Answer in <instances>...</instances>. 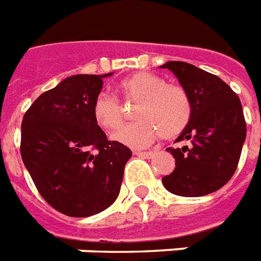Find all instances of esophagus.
Here are the masks:
<instances>
[{
	"label": "esophagus",
	"mask_w": 261,
	"mask_h": 261,
	"mask_svg": "<svg viewBox=\"0 0 261 261\" xmlns=\"http://www.w3.org/2000/svg\"><path fill=\"white\" fill-rule=\"evenodd\" d=\"M135 154L138 156H143V158H151V156H154V151H135Z\"/></svg>",
	"instance_id": "34e87169"
}]
</instances>
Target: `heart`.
Instances as JSON below:
<instances>
[{
	"instance_id": "b5f03b06",
	"label": "heart",
	"mask_w": 261,
	"mask_h": 261,
	"mask_svg": "<svg viewBox=\"0 0 261 261\" xmlns=\"http://www.w3.org/2000/svg\"><path fill=\"white\" fill-rule=\"evenodd\" d=\"M125 101H138L133 115L136 122L122 126L113 135L115 142L132 148L148 147L160 135L173 139L183 133L193 117V101L181 85L165 82L154 72L138 71L118 84ZM95 122L106 132L119 128L122 123V105L117 97L100 92L92 105Z\"/></svg>"
}]
</instances>
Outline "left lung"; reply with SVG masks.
I'll list each match as a JSON object with an SVG mask.
<instances>
[{"label":"left lung","mask_w":261,"mask_h":261,"mask_svg":"<svg viewBox=\"0 0 261 261\" xmlns=\"http://www.w3.org/2000/svg\"><path fill=\"white\" fill-rule=\"evenodd\" d=\"M162 68L175 74L193 101V117L176 142L191 144L168 147L176 168L162 177L169 193L201 197L215 193L232 177L246 138L238 95L220 78L186 62H168Z\"/></svg>","instance_id":"8db88e82"}]
</instances>
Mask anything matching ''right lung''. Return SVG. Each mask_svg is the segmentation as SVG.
Masks as SVG:
<instances>
[{"label": "right lung", "mask_w": 261, "mask_h": 261, "mask_svg": "<svg viewBox=\"0 0 261 261\" xmlns=\"http://www.w3.org/2000/svg\"><path fill=\"white\" fill-rule=\"evenodd\" d=\"M72 75L38 96L21 121L20 154L41 197L70 217L103 212L117 199L132 151L107 140L92 105L103 78Z\"/></svg>", "instance_id": "right-lung-1"}]
</instances>
